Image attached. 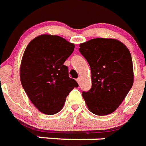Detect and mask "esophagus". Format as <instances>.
I'll return each mask as SVG.
<instances>
[{
  "label": "esophagus",
  "instance_id": "esophagus-1",
  "mask_svg": "<svg viewBox=\"0 0 146 146\" xmlns=\"http://www.w3.org/2000/svg\"><path fill=\"white\" fill-rule=\"evenodd\" d=\"M76 81H77V83H79V84H80V82H81V78H80V77H78L77 79H76Z\"/></svg>",
  "mask_w": 146,
  "mask_h": 146
}]
</instances>
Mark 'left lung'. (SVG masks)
Masks as SVG:
<instances>
[{"mask_svg":"<svg viewBox=\"0 0 146 146\" xmlns=\"http://www.w3.org/2000/svg\"><path fill=\"white\" fill-rule=\"evenodd\" d=\"M79 50L91 69L92 87L83 92L89 110L97 115L113 113L133 84L129 50L114 39L96 38L81 43Z\"/></svg>","mask_w":146,"mask_h":146,"instance_id":"1","label":"left lung"}]
</instances>
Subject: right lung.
Wrapping results in <instances>:
<instances>
[{"instance_id":"1","label":"right lung","mask_w":146,"mask_h":146,"mask_svg":"<svg viewBox=\"0 0 146 146\" xmlns=\"http://www.w3.org/2000/svg\"><path fill=\"white\" fill-rule=\"evenodd\" d=\"M74 44L63 37L43 34L31 40L21 60L22 86L33 105L47 115L57 113L74 87L75 80L69 76L63 65L74 50Z\"/></svg>"}]
</instances>
